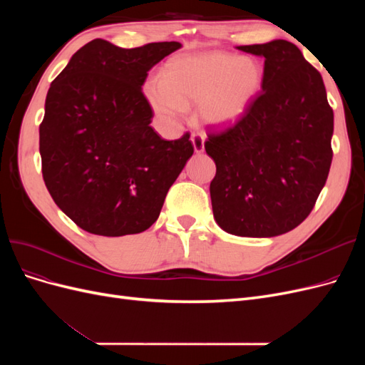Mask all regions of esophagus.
I'll return each instance as SVG.
<instances>
[{"instance_id":"obj_1","label":"esophagus","mask_w":365,"mask_h":365,"mask_svg":"<svg viewBox=\"0 0 365 365\" xmlns=\"http://www.w3.org/2000/svg\"><path fill=\"white\" fill-rule=\"evenodd\" d=\"M192 140V145H193V149L196 153H201L204 150V141H205V137L202 134H192L190 137Z\"/></svg>"}]
</instances>
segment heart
<instances>
[{"mask_svg":"<svg viewBox=\"0 0 365 365\" xmlns=\"http://www.w3.org/2000/svg\"><path fill=\"white\" fill-rule=\"evenodd\" d=\"M262 79V67L254 58H235L227 53L187 54L168 63L163 79H149L145 96L165 125H175L185 108L196 103L204 123L227 126L248 111Z\"/></svg>","mask_w":365,"mask_h":365,"instance_id":"1","label":"heart"}]
</instances>
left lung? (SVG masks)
Here are the masks:
<instances>
[{"instance_id":"1","label":"left lung","mask_w":365,"mask_h":365,"mask_svg":"<svg viewBox=\"0 0 365 365\" xmlns=\"http://www.w3.org/2000/svg\"><path fill=\"white\" fill-rule=\"evenodd\" d=\"M264 58L262 93L235 126L210 132L213 216L242 237L288 233L312 212L332 163L334 111L323 77L292 42L240 46Z\"/></svg>"}]
</instances>
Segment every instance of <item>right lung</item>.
<instances>
[{
    "label": "right lung",
    "instance_id": "1",
    "mask_svg": "<svg viewBox=\"0 0 365 365\" xmlns=\"http://www.w3.org/2000/svg\"><path fill=\"white\" fill-rule=\"evenodd\" d=\"M180 42L121 48L94 39L50 85L39 126L42 176L53 201L88 233L148 230L193 155L190 134L163 140L141 91L148 71Z\"/></svg>",
    "mask_w": 365,
    "mask_h": 365
}]
</instances>
